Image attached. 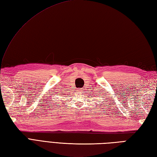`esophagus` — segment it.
<instances>
[{"label": "esophagus", "mask_w": 157, "mask_h": 157, "mask_svg": "<svg viewBox=\"0 0 157 157\" xmlns=\"http://www.w3.org/2000/svg\"><path fill=\"white\" fill-rule=\"evenodd\" d=\"M82 88H79V92H82Z\"/></svg>", "instance_id": "34e87169"}]
</instances>
